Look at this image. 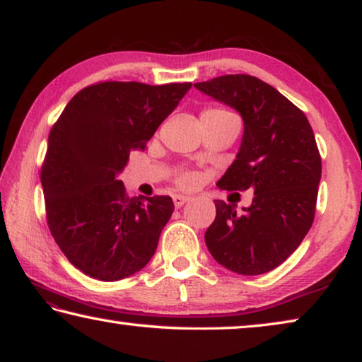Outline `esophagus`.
<instances>
[{
	"mask_svg": "<svg viewBox=\"0 0 362 362\" xmlns=\"http://www.w3.org/2000/svg\"><path fill=\"white\" fill-rule=\"evenodd\" d=\"M173 201H174V206L177 207V209H179V207L185 204L187 201H189V198H188V196H183V194H174Z\"/></svg>",
	"mask_w": 362,
	"mask_h": 362,
	"instance_id": "1",
	"label": "esophagus"
}]
</instances>
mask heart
I'll return each instance as SVG.
<instances>
[{
	"label": "heart",
	"mask_w": 362,
	"mask_h": 362,
	"mask_svg": "<svg viewBox=\"0 0 362 362\" xmlns=\"http://www.w3.org/2000/svg\"><path fill=\"white\" fill-rule=\"evenodd\" d=\"M203 115L220 116V115H233V113H230L228 110L220 108V107H209V108L204 110ZM175 183L182 188H192V187L196 185V183H198V175L192 173V170H188V169H182L175 175Z\"/></svg>",
	"instance_id": "obj_1"
}]
</instances>
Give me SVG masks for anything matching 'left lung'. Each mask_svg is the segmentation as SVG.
<instances>
[{
	"label": "left lung",
	"instance_id": "obj_1",
	"mask_svg": "<svg viewBox=\"0 0 362 362\" xmlns=\"http://www.w3.org/2000/svg\"><path fill=\"white\" fill-rule=\"evenodd\" d=\"M196 89L241 113L244 136L235 163L217 182L226 192L254 189L243 214L216 201L207 249L238 274H263L281 265L315 220L321 155L305 113L273 86L250 75H225Z\"/></svg>",
	"mask_w": 362,
	"mask_h": 362
}]
</instances>
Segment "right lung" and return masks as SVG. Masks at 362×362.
Masks as SVG:
<instances>
[{
  "mask_svg": "<svg viewBox=\"0 0 362 362\" xmlns=\"http://www.w3.org/2000/svg\"><path fill=\"white\" fill-rule=\"evenodd\" d=\"M189 88L100 81L79 90L54 122L41 166L46 220L64 255L88 276L127 278L155 254L173 199L129 198L118 174Z\"/></svg>",
  "mask_w": 362,
  "mask_h": 362,
  "instance_id": "add662e5",
  "label": "right lung"
}]
</instances>
